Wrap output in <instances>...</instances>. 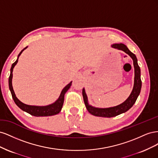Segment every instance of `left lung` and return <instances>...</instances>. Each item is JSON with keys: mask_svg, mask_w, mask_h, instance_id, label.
I'll list each match as a JSON object with an SVG mask.
<instances>
[{"mask_svg": "<svg viewBox=\"0 0 158 158\" xmlns=\"http://www.w3.org/2000/svg\"><path fill=\"white\" fill-rule=\"evenodd\" d=\"M112 47L114 49H117L118 50H122L125 52L127 54L130 56L133 60V64L135 67V84H134L133 89L130 95L125 102L122 104L119 105L116 107L106 108V109H99L95 108L89 106L88 103L87 95L85 93L84 89H82V95L85 106L89 113L94 116L102 117H113L123 113L127 111L130 109L135 103L136 102L138 96L139 95L140 89L142 87V81L140 78V69L138 64L137 59L136 55L128 49V47L123 44H114Z\"/></svg>", "mask_w": 158, "mask_h": 158, "instance_id": "1", "label": "left lung"}]
</instances>
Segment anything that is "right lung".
Instances as JSON below:
<instances>
[{
	"label": "right lung",
	"mask_w": 158,
	"mask_h": 158,
	"mask_svg": "<svg viewBox=\"0 0 158 158\" xmlns=\"http://www.w3.org/2000/svg\"><path fill=\"white\" fill-rule=\"evenodd\" d=\"M27 48V47H25L24 49H22V51L19 53L18 56V59L17 60L14 62V63L12 64V67L10 69V76H9V79H8V83H9V88H10V90L11 92V94L12 98L14 99V102L17 105V106L20 107L23 111H24L29 114H31L33 116H35V117H44V116H51V115H54V114H58L60 111L61 109L63 107V105L64 103V94L66 92L70 87L72 85V82H70L68 85H66V86L64 88V89L62 90V92L60 93V96L59 99L56 100V101L51 105H49V106H28V105L23 103L21 102L20 100H19L16 97V95L14 94V89L12 88V72H13V69L14 67L18 61V58L22 51L26 49Z\"/></svg>",
	"instance_id": "obj_1"
}]
</instances>
